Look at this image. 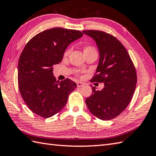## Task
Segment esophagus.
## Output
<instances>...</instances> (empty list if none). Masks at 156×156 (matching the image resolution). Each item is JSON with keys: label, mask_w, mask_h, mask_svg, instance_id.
<instances>
[{"label": "esophagus", "mask_w": 156, "mask_h": 156, "mask_svg": "<svg viewBox=\"0 0 156 156\" xmlns=\"http://www.w3.org/2000/svg\"><path fill=\"white\" fill-rule=\"evenodd\" d=\"M76 84H77V87H78V88H80V87H82V86H84V83L81 82H78L76 83Z\"/></svg>", "instance_id": "1"}]
</instances>
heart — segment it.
Wrapping results in <instances>:
<instances>
[{
    "instance_id": "obj_1",
    "label": "heart",
    "mask_w": 156,
    "mask_h": 156,
    "mask_svg": "<svg viewBox=\"0 0 156 156\" xmlns=\"http://www.w3.org/2000/svg\"><path fill=\"white\" fill-rule=\"evenodd\" d=\"M70 49H68V50H66V51H65V52H64V56H68V54H69V53H70ZM83 51H84V54H88V53H89V52H93V51H96V49L94 48V47H93V46H85L84 47V49H83Z\"/></svg>"
}]
</instances>
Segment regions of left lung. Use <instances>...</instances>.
<instances>
[{
    "label": "left lung",
    "mask_w": 156,
    "mask_h": 156,
    "mask_svg": "<svg viewBox=\"0 0 156 156\" xmlns=\"http://www.w3.org/2000/svg\"><path fill=\"white\" fill-rule=\"evenodd\" d=\"M96 42L100 60L91 82H104L102 90L92 88L86 99L89 111L102 120L117 117L133 97L137 83L136 68L127 50L114 36L100 30H84Z\"/></svg>",
    "instance_id": "obj_1"
}]
</instances>
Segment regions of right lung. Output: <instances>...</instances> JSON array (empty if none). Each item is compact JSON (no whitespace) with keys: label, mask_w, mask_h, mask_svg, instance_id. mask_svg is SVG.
<instances>
[{"label":"right lung","mask_w":156,"mask_h":156,"mask_svg":"<svg viewBox=\"0 0 156 156\" xmlns=\"http://www.w3.org/2000/svg\"><path fill=\"white\" fill-rule=\"evenodd\" d=\"M82 36L76 30L48 29L32 37L22 52L18 68L19 91L29 109L39 116L47 118L58 113L76 88L68 78L56 81L52 67L62 60L67 46Z\"/></svg>","instance_id":"right-lung-1"}]
</instances>
